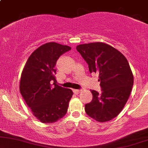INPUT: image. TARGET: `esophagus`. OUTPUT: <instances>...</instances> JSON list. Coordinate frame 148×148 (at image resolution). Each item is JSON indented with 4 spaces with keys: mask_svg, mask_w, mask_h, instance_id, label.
I'll list each match as a JSON object with an SVG mask.
<instances>
[{
    "mask_svg": "<svg viewBox=\"0 0 148 148\" xmlns=\"http://www.w3.org/2000/svg\"><path fill=\"white\" fill-rule=\"evenodd\" d=\"M73 92H74V93L75 95H78V94H79L80 92H81V90H73Z\"/></svg>",
    "mask_w": 148,
    "mask_h": 148,
    "instance_id": "obj_1",
    "label": "esophagus"
}]
</instances>
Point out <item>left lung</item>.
Here are the masks:
<instances>
[{
  "instance_id": "left-lung-1",
  "label": "left lung",
  "mask_w": 148,
  "mask_h": 148,
  "mask_svg": "<svg viewBox=\"0 0 148 148\" xmlns=\"http://www.w3.org/2000/svg\"><path fill=\"white\" fill-rule=\"evenodd\" d=\"M76 50L86 61L90 73L99 75L101 94L91 90L92 99L85 105L88 115L99 123L118 116L130 97L134 76L125 56L103 42L84 44Z\"/></svg>"
}]
</instances>
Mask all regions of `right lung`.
<instances>
[{
    "label": "right lung",
    "mask_w": 148,
    "mask_h": 148,
    "mask_svg": "<svg viewBox=\"0 0 148 148\" xmlns=\"http://www.w3.org/2000/svg\"><path fill=\"white\" fill-rule=\"evenodd\" d=\"M70 49L56 42L42 45L32 53L22 71L20 92L41 123H53L67 113L73 92L56 84L55 66L59 57Z\"/></svg>",
    "instance_id": "1"
}]
</instances>
